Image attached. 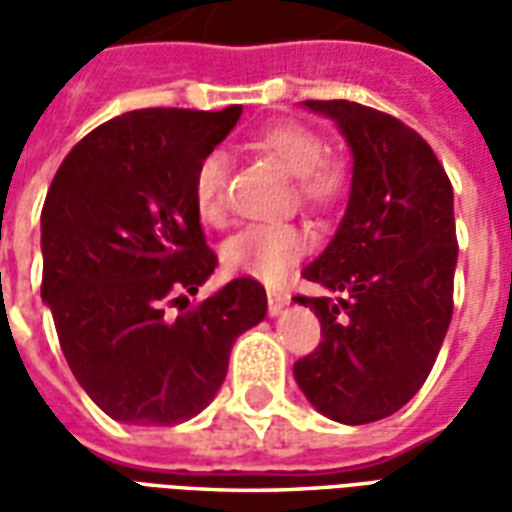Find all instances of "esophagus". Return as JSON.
Here are the masks:
<instances>
[{"instance_id": "esophagus-1", "label": "esophagus", "mask_w": 512, "mask_h": 512, "mask_svg": "<svg viewBox=\"0 0 512 512\" xmlns=\"http://www.w3.org/2000/svg\"><path fill=\"white\" fill-rule=\"evenodd\" d=\"M288 293H282V290H268V315L274 318L279 312L288 307Z\"/></svg>"}]
</instances>
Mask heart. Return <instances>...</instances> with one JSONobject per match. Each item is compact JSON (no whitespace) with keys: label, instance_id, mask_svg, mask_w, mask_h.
<instances>
[{"label":"heart","instance_id":"1","mask_svg":"<svg viewBox=\"0 0 512 512\" xmlns=\"http://www.w3.org/2000/svg\"><path fill=\"white\" fill-rule=\"evenodd\" d=\"M255 145L277 158L290 175H296V191L312 208H323L343 191V169L326 161V145L312 128L301 123H274L257 134ZM227 180L230 161L222 150L202 158L194 178V202L202 222L222 224L227 216ZM307 252V235L290 224H255L233 235L224 244V266L235 274L277 285Z\"/></svg>","mask_w":512,"mask_h":512}]
</instances>
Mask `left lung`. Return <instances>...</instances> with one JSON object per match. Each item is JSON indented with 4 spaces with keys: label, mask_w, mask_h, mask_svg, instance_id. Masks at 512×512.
<instances>
[{
    "label": "left lung",
    "mask_w": 512,
    "mask_h": 512,
    "mask_svg": "<svg viewBox=\"0 0 512 512\" xmlns=\"http://www.w3.org/2000/svg\"><path fill=\"white\" fill-rule=\"evenodd\" d=\"M304 106L337 123L354 172L343 222L301 271L323 290L296 299L318 315L321 345L293 376L323 417L367 425L417 395L444 343L458 263L452 186L428 142L392 115L354 101Z\"/></svg>",
    "instance_id": "left-lung-1"
}]
</instances>
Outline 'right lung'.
Instances as JSON below:
<instances>
[{"mask_svg":"<svg viewBox=\"0 0 512 512\" xmlns=\"http://www.w3.org/2000/svg\"><path fill=\"white\" fill-rule=\"evenodd\" d=\"M238 117L241 106L128 112L84 136L51 180L40 296L71 373L117 422L197 417L227 376L238 334L266 318V290L249 277L186 310L219 266L194 178ZM167 306L181 312L167 316Z\"/></svg>","mask_w":512,"mask_h":512,"instance_id":"right-lung-1","label":"right lung"}]
</instances>
